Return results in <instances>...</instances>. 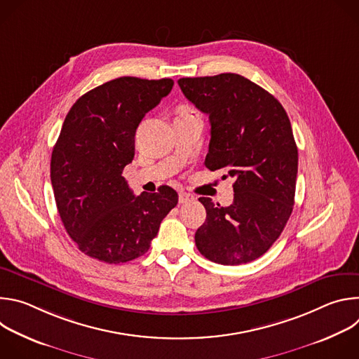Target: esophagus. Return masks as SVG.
<instances>
[{
	"mask_svg": "<svg viewBox=\"0 0 359 359\" xmlns=\"http://www.w3.org/2000/svg\"><path fill=\"white\" fill-rule=\"evenodd\" d=\"M194 197L191 196V194H189V193H184V191H180L179 193V203H189V201H191Z\"/></svg>",
	"mask_w": 359,
	"mask_h": 359,
	"instance_id": "34e87169",
	"label": "esophagus"
}]
</instances>
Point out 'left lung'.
Returning a JSON list of instances; mask_svg holds the SVG:
<instances>
[{
	"label": "left lung",
	"instance_id": "8db88e82",
	"mask_svg": "<svg viewBox=\"0 0 359 359\" xmlns=\"http://www.w3.org/2000/svg\"><path fill=\"white\" fill-rule=\"evenodd\" d=\"M184 96L209 115L208 169L234 179L227 208L200 197L206 222L197 250L223 266L250 263L283 233L294 206L298 150L288 115L266 89L237 74L180 78Z\"/></svg>",
	"mask_w": 359,
	"mask_h": 359
}]
</instances>
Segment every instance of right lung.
Wrapping results in <instances>:
<instances>
[{"label": "right lung", "instance_id": "right-lung-1", "mask_svg": "<svg viewBox=\"0 0 359 359\" xmlns=\"http://www.w3.org/2000/svg\"><path fill=\"white\" fill-rule=\"evenodd\" d=\"M172 88L170 78H116L82 95L64 121L50 183L67 233L92 259L119 264L140 257L177 204L172 187L135 196L122 176L140 121Z\"/></svg>", "mask_w": 359, "mask_h": 359}]
</instances>
